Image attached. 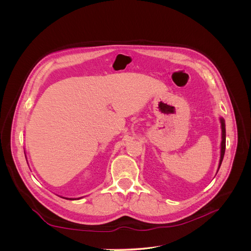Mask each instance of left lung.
I'll return each instance as SVG.
<instances>
[{"label":"left lung","mask_w":251,"mask_h":251,"mask_svg":"<svg viewBox=\"0 0 251 251\" xmlns=\"http://www.w3.org/2000/svg\"><path fill=\"white\" fill-rule=\"evenodd\" d=\"M221 126H222V142H221V157H220V164H219V169L221 166L223 157L225 154V141H226V132H225V123L224 119L221 118Z\"/></svg>","instance_id":"left-lung-1"}]
</instances>
